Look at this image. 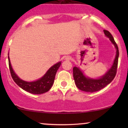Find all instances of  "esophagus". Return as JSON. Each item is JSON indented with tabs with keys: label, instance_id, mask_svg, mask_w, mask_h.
I'll return each mask as SVG.
<instances>
[{
	"label": "esophagus",
	"instance_id": "34e87169",
	"mask_svg": "<svg viewBox=\"0 0 128 128\" xmlns=\"http://www.w3.org/2000/svg\"><path fill=\"white\" fill-rule=\"evenodd\" d=\"M65 59L67 60V61H69V60H71V56H66Z\"/></svg>",
	"mask_w": 128,
	"mask_h": 128
}]
</instances>
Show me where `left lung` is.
Returning <instances> with one entry per match:
<instances>
[{
  "mask_svg": "<svg viewBox=\"0 0 128 128\" xmlns=\"http://www.w3.org/2000/svg\"><path fill=\"white\" fill-rule=\"evenodd\" d=\"M104 32L105 36L109 38L110 40L114 44L116 49L115 59L111 68L106 72V73L101 77L96 79L91 78L86 76L78 67L75 66L73 67V78L76 86L79 90L84 92H93L102 89L112 82L117 73L118 59L119 56L118 46L111 33L106 30H104Z\"/></svg>",
  "mask_w": 128,
  "mask_h": 128,
  "instance_id": "obj_1",
  "label": "left lung"
}]
</instances>
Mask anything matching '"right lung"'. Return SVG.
<instances>
[{"mask_svg": "<svg viewBox=\"0 0 128 128\" xmlns=\"http://www.w3.org/2000/svg\"><path fill=\"white\" fill-rule=\"evenodd\" d=\"M8 61L10 73L14 81L23 90L30 93L35 94H40L44 93L51 88L54 82L55 74L57 70L61 64V61L57 62L56 64L52 66L41 78L35 81L28 82L20 79L14 72L11 66V62H10L9 54Z\"/></svg>", "mask_w": 128, "mask_h": 128, "instance_id": "1", "label": "right lung"}]
</instances>
